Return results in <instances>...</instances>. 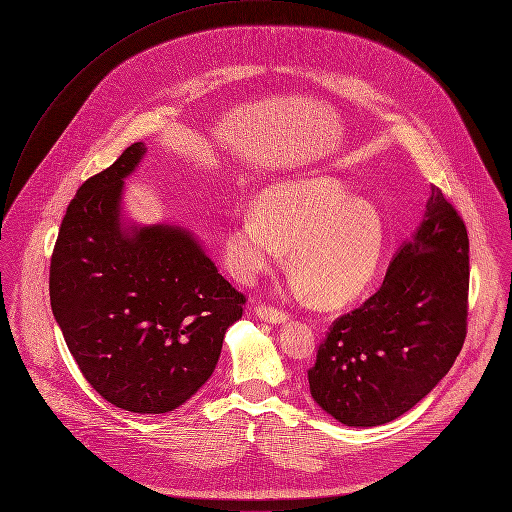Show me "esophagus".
<instances>
[{
	"label": "esophagus",
	"mask_w": 512,
	"mask_h": 512,
	"mask_svg": "<svg viewBox=\"0 0 512 512\" xmlns=\"http://www.w3.org/2000/svg\"><path fill=\"white\" fill-rule=\"evenodd\" d=\"M255 313H257L261 319L269 321V323H285V321L289 319V313H287V311L277 309V307H273V305H265V303L257 305V307H255Z\"/></svg>",
	"instance_id": "1"
}]
</instances>
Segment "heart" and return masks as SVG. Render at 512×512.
<instances>
[{
	"label": "heart",
	"mask_w": 512,
	"mask_h": 512,
	"mask_svg": "<svg viewBox=\"0 0 512 512\" xmlns=\"http://www.w3.org/2000/svg\"><path fill=\"white\" fill-rule=\"evenodd\" d=\"M386 245L380 213L331 177H297L265 189L257 213L239 215L225 235L229 267L241 279L277 265L283 247L295 289L323 307H342L372 283Z\"/></svg>",
	"instance_id": "heart-1"
}]
</instances>
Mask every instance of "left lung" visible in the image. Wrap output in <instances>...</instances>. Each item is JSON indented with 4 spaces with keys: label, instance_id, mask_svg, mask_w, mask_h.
Instances as JSON below:
<instances>
[{
    "label": "left lung",
    "instance_id": "1",
    "mask_svg": "<svg viewBox=\"0 0 512 512\" xmlns=\"http://www.w3.org/2000/svg\"><path fill=\"white\" fill-rule=\"evenodd\" d=\"M468 233L432 187L422 225L360 307L339 315L307 370L313 400L346 426L414 408L452 368L468 317Z\"/></svg>",
    "mask_w": 512,
    "mask_h": 512
}]
</instances>
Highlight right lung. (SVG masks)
<instances>
[{
    "instance_id": "right-lung-1",
    "label": "right lung",
    "mask_w": 512,
    "mask_h": 512,
    "mask_svg": "<svg viewBox=\"0 0 512 512\" xmlns=\"http://www.w3.org/2000/svg\"><path fill=\"white\" fill-rule=\"evenodd\" d=\"M144 144H130L70 201L50 263V303L88 384L116 408L164 414L211 378L245 295L191 233L124 229L122 181Z\"/></svg>"
}]
</instances>
